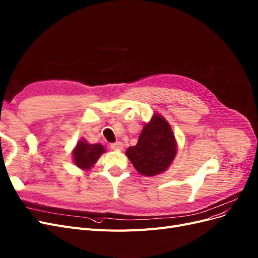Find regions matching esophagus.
Instances as JSON below:
<instances>
[{
    "mask_svg": "<svg viewBox=\"0 0 258 258\" xmlns=\"http://www.w3.org/2000/svg\"><path fill=\"white\" fill-rule=\"evenodd\" d=\"M110 147H111V149H113V150H117V151L123 150V144L121 143V141H117V143L111 144Z\"/></svg>",
    "mask_w": 258,
    "mask_h": 258,
    "instance_id": "34e87169",
    "label": "esophagus"
}]
</instances>
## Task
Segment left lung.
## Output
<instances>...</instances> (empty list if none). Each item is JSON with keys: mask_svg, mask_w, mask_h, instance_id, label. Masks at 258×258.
<instances>
[{"mask_svg": "<svg viewBox=\"0 0 258 258\" xmlns=\"http://www.w3.org/2000/svg\"><path fill=\"white\" fill-rule=\"evenodd\" d=\"M177 154V143L169 123L154 113L141 131L138 143L126 150L128 160L136 170L151 177L167 169Z\"/></svg>", "mask_w": 258, "mask_h": 258, "instance_id": "obj_1", "label": "left lung"}]
</instances>
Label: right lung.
Here are the masks:
<instances>
[{
  "label": "right lung",
  "mask_w": 258,
  "mask_h": 258,
  "mask_svg": "<svg viewBox=\"0 0 258 258\" xmlns=\"http://www.w3.org/2000/svg\"><path fill=\"white\" fill-rule=\"evenodd\" d=\"M105 148L101 144H88L85 139L77 143L73 151L74 163L77 167L88 170L93 167L101 154L105 152Z\"/></svg>",
  "instance_id": "obj_1"
}]
</instances>
